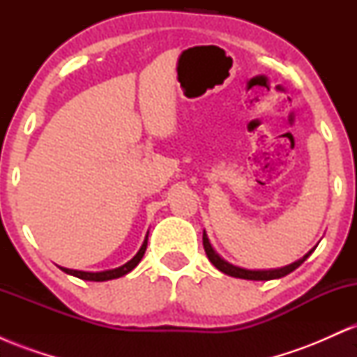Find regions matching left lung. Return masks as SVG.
I'll list each match as a JSON object with an SVG mask.
<instances>
[{
    "mask_svg": "<svg viewBox=\"0 0 357 357\" xmlns=\"http://www.w3.org/2000/svg\"><path fill=\"white\" fill-rule=\"evenodd\" d=\"M203 247H204V252H206L208 260H210L211 264L220 270V272L227 273V275H230V277L245 278V280H272V278H280V277L289 275L290 272H294V270H296L297 267H301V265L304 264L307 258L310 257V253H312L315 250V247H314L309 253H305V255L302 257L301 260L294 261V264L287 265V267L273 268V270H247V268L235 267V265L228 264L227 260H223V258H221L218 253L213 250L210 240H208V236H206V231H203Z\"/></svg>",
    "mask_w": 357,
    "mask_h": 357,
    "instance_id": "obj_1",
    "label": "left lung"
}]
</instances>
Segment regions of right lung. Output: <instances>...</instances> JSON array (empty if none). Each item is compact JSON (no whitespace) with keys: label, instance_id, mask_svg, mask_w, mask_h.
Returning <instances> with one entry per match:
<instances>
[{"label":"right lung","instance_id":"add662e5","mask_svg":"<svg viewBox=\"0 0 357 357\" xmlns=\"http://www.w3.org/2000/svg\"><path fill=\"white\" fill-rule=\"evenodd\" d=\"M149 233V231H147ZM146 248H147V235L144 241H142V247L139 248V252L134 255V258H130L127 264L122 265V267L119 268H112V270H105V272H82V270H72V268H63L65 273H68V275H73V277H79L82 280H90V282H105V280H112V278H119L122 275H126V273H129L130 270H134L137 267L139 261L142 260V257H144L146 253Z\"/></svg>","mask_w":357,"mask_h":357}]
</instances>
